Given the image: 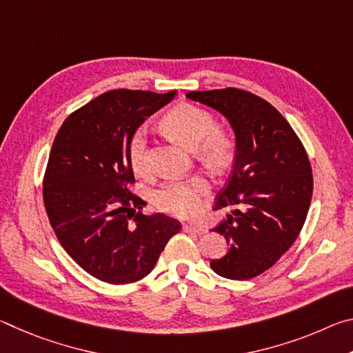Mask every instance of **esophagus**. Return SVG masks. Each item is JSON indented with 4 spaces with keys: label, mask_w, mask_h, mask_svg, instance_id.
Returning <instances> with one entry per match:
<instances>
[{
    "label": "esophagus",
    "mask_w": 353,
    "mask_h": 353,
    "mask_svg": "<svg viewBox=\"0 0 353 353\" xmlns=\"http://www.w3.org/2000/svg\"><path fill=\"white\" fill-rule=\"evenodd\" d=\"M185 232H190V234H196V235H204L207 229L204 225H194V224H187L183 225Z\"/></svg>",
    "instance_id": "obj_1"
}]
</instances>
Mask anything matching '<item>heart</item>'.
Returning a JSON list of instances; mask_svg holds the SVG:
<instances>
[{"instance_id":"heart-1","label":"heart","mask_w":353,"mask_h":353,"mask_svg":"<svg viewBox=\"0 0 353 353\" xmlns=\"http://www.w3.org/2000/svg\"><path fill=\"white\" fill-rule=\"evenodd\" d=\"M163 128L185 148L194 149L202 162L212 168H224L234 157V141L229 135L216 130V121L207 110L191 104H179L166 113ZM129 163L137 176L148 174L146 130L140 128L132 134L128 145ZM208 182L194 176L188 181H170L155 191L154 205L174 216H191L198 213L201 198L207 193Z\"/></svg>"}]
</instances>
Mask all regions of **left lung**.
I'll use <instances>...</instances> for the list:
<instances>
[{"label":"left lung","mask_w":353,"mask_h":353,"mask_svg":"<svg viewBox=\"0 0 353 353\" xmlns=\"http://www.w3.org/2000/svg\"><path fill=\"white\" fill-rule=\"evenodd\" d=\"M187 98L219 112L235 134L234 168L214 202V210L234 207L213 229L229 250L210 266L221 277L252 279L292 246L305 223L313 194L308 155L276 107L254 93L223 88Z\"/></svg>","instance_id":"obj_1"}]
</instances>
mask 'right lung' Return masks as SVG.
<instances>
[{
  "mask_svg": "<svg viewBox=\"0 0 353 353\" xmlns=\"http://www.w3.org/2000/svg\"><path fill=\"white\" fill-rule=\"evenodd\" d=\"M176 97L112 90L71 113L52 143L43 201L59 243L90 276L124 285L146 277L172 235L182 229L163 213L143 214L130 193L132 134Z\"/></svg>",
  "mask_w": 353,
  "mask_h": 353,
  "instance_id": "1",
  "label": "right lung"
}]
</instances>
